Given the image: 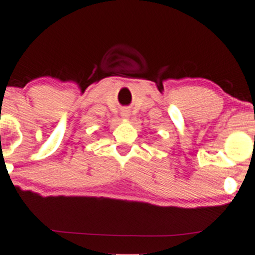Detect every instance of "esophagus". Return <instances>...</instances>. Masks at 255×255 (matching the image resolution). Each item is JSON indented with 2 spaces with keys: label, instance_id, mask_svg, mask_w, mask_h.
Instances as JSON below:
<instances>
[{
  "label": "esophagus",
  "instance_id": "obj_1",
  "mask_svg": "<svg viewBox=\"0 0 255 255\" xmlns=\"http://www.w3.org/2000/svg\"><path fill=\"white\" fill-rule=\"evenodd\" d=\"M121 115H122L123 119H129V116H130L129 111H128V110H123L122 114H121Z\"/></svg>",
  "mask_w": 255,
  "mask_h": 255
}]
</instances>
